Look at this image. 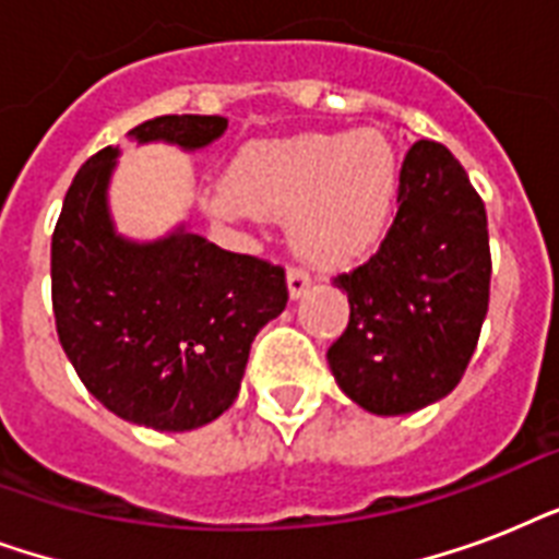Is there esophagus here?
<instances>
[{"label":"esophagus","mask_w":559,"mask_h":559,"mask_svg":"<svg viewBox=\"0 0 559 559\" xmlns=\"http://www.w3.org/2000/svg\"><path fill=\"white\" fill-rule=\"evenodd\" d=\"M313 284L310 278V272L301 270V266H289L287 270V287H289V298H301L305 296V289Z\"/></svg>","instance_id":"1"}]
</instances>
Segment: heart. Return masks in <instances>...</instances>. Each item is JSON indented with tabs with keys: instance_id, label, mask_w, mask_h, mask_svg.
I'll return each instance as SVG.
<instances>
[{
	"instance_id": "heart-1",
	"label": "heart",
	"mask_w": 559,
	"mask_h": 559,
	"mask_svg": "<svg viewBox=\"0 0 559 559\" xmlns=\"http://www.w3.org/2000/svg\"><path fill=\"white\" fill-rule=\"evenodd\" d=\"M394 197V147L377 130H359L252 144L235 159L228 182L209 193V205L228 219L289 217L298 252L348 263L380 240Z\"/></svg>"
}]
</instances>
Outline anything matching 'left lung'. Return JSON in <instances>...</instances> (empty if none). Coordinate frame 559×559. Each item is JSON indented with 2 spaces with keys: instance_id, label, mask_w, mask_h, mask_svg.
<instances>
[{
  "instance_id": "obj_1",
  "label": "left lung",
  "mask_w": 559,
  "mask_h": 559,
  "mask_svg": "<svg viewBox=\"0 0 559 559\" xmlns=\"http://www.w3.org/2000/svg\"><path fill=\"white\" fill-rule=\"evenodd\" d=\"M487 211L467 170L438 142L400 168L397 214L380 249L333 284L350 319L328 348L340 389L373 415H408L461 382L490 301Z\"/></svg>"
}]
</instances>
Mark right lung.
Segmentation results:
<instances>
[{"mask_svg": "<svg viewBox=\"0 0 559 559\" xmlns=\"http://www.w3.org/2000/svg\"><path fill=\"white\" fill-rule=\"evenodd\" d=\"M223 116H159L135 142L186 151L223 135ZM116 151L86 159L51 235V307L83 385L130 424L186 432L235 403L252 340L287 307L284 266L226 252L179 228L130 243L107 214Z\"/></svg>", "mask_w": 559, "mask_h": 559, "instance_id": "right-lung-1", "label": "right lung"}]
</instances>
